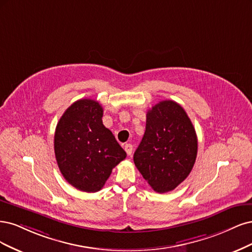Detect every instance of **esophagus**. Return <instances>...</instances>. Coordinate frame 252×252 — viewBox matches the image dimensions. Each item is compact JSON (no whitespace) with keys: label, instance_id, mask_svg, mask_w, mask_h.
I'll use <instances>...</instances> for the list:
<instances>
[{"label":"esophagus","instance_id":"obj_1","mask_svg":"<svg viewBox=\"0 0 252 252\" xmlns=\"http://www.w3.org/2000/svg\"><path fill=\"white\" fill-rule=\"evenodd\" d=\"M125 150H126V154H127L128 156H129V155H132V152H133V145H132V144H129V143H126V144L125 145Z\"/></svg>","mask_w":252,"mask_h":252}]
</instances>
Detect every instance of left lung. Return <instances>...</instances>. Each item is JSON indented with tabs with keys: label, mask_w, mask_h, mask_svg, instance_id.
Here are the masks:
<instances>
[{
	"label": "left lung",
	"mask_w": 252,
	"mask_h": 252,
	"mask_svg": "<svg viewBox=\"0 0 252 252\" xmlns=\"http://www.w3.org/2000/svg\"><path fill=\"white\" fill-rule=\"evenodd\" d=\"M197 152L196 131L179 103L163 100L149 110L134 162L154 190L167 192L183 182L191 172Z\"/></svg>",
	"instance_id": "1"
}]
</instances>
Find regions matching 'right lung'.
Wrapping results in <instances>:
<instances>
[{
  "label": "right lung",
  "mask_w": 252,
  "mask_h": 252,
  "mask_svg": "<svg viewBox=\"0 0 252 252\" xmlns=\"http://www.w3.org/2000/svg\"><path fill=\"white\" fill-rule=\"evenodd\" d=\"M98 101L79 99L64 111L55 128L54 152L62 175L86 192L100 190L112 169L126 157L102 124Z\"/></svg>",
  "instance_id": "add662e5"
}]
</instances>
